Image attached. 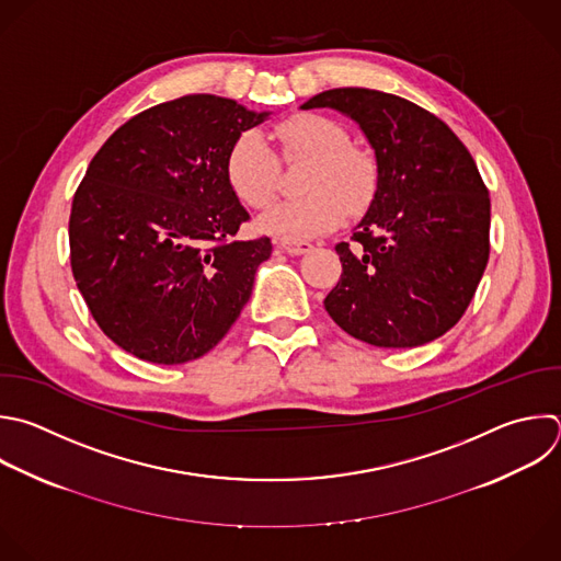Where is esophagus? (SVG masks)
Instances as JSON below:
<instances>
[{
    "mask_svg": "<svg viewBox=\"0 0 561 561\" xmlns=\"http://www.w3.org/2000/svg\"><path fill=\"white\" fill-rule=\"evenodd\" d=\"M277 249H282L288 255H304L312 249V244L304 242V240H282V242H277Z\"/></svg>",
    "mask_w": 561,
    "mask_h": 561,
    "instance_id": "obj_1",
    "label": "esophagus"
}]
</instances>
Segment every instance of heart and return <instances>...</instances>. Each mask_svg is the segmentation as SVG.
Segmentation results:
<instances>
[{"instance_id":"1","label":"heart","mask_w":561,"mask_h":561,"mask_svg":"<svg viewBox=\"0 0 561 561\" xmlns=\"http://www.w3.org/2000/svg\"><path fill=\"white\" fill-rule=\"evenodd\" d=\"M288 156L312 158L301 192L308 196L273 207L262 229L282 240H308L336 229L345 214L365 209L377 190L371 158L350 147L347 131L319 114H297L275 129ZM277 156L257 129L242 131L227 156L233 194L253 209H266L277 190Z\"/></svg>"}]
</instances>
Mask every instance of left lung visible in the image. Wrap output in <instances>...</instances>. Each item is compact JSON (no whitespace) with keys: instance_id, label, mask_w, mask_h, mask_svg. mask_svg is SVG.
<instances>
[{"instance_id":"1","label":"left lung","mask_w":561,"mask_h":561,"mask_svg":"<svg viewBox=\"0 0 561 561\" xmlns=\"http://www.w3.org/2000/svg\"><path fill=\"white\" fill-rule=\"evenodd\" d=\"M352 118L377 160V192L334 247L341 277L323 299L332 321L377 347H419L465 314L489 262L491 203L460 138L416 103L334 88L301 110Z\"/></svg>"}]
</instances>
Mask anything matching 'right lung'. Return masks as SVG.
<instances>
[{"mask_svg":"<svg viewBox=\"0 0 561 561\" xmlns=\"http://www.w3.org/2000/svg\"><path fill=\"white\" fill-rule=\"evenodd\" d=\"M233 99L190 94L140 112L92 158L72 201L70 262L99 328L158 365L220 343L251 299L268 238L227 180L233 140L264 123Z\"/></svg>","mask_w":561,"mask_h":561,"instance_id":"obj_1","label":"right lung"}]
</instances>
